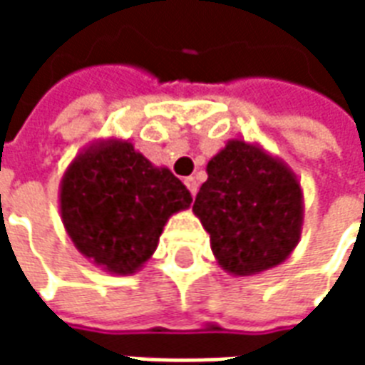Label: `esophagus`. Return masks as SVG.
<instances>
[{
  "mask_svg": "<svg viewBox=\"0 0 365 365\" xmlns=\"http://www.w3.org/2000/svg\"><path fill=\"white\" fill-rule=\"evenodd\" d=\"M183 183H185V187L190 190L191 197H195V193H197V182H195V178H185Z\"/></svg>",
  "mask_w": 365,
  "mask_h": 365,
  "instance_id": "esophagus-1",
  "label": "esophagus"
}]
</instances>
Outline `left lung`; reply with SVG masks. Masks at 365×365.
<instances>
[{
    "mask_svg": "<svg viewBox=\"0 0 365 365\" xmlns=\"http://www.w3.org/2000/svg\"><path fill=\"white\" fill-rule=\"evenodd\" d=\"M193 213L225 272L256 275L295 250L305 203L299 178L282 158L258 143L230 138L207 164Z\"/></svg>",
    "mask_w": 365,
    "mask_h": 365,
    "instance_id": "obj_1",
    "label": "left lung"
}]
</instances>
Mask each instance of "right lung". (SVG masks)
Listing matches in <instances>:
<instances>
[{"instance_id":"1","label":"right lung","mask_w":365,"mask_h":365,"mask_svg":"<svg viewBox=\"0 0 365 365\" xmlns=\"http://www.w3.org/2000/svg\"><path fill=\"white\" fill-rule=\"evenodd\" d=\"M191 193L125 138L86 146L62 175L58 207L68 237L91 264L130 275L150 260L172 215Z\"/></svg>"}]
</instances>
